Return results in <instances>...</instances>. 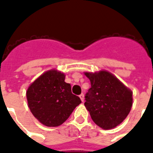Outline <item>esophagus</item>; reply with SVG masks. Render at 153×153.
<instances>
[{"mask_svg":"<svg viewBox=\"0 0 153 153\" xmlns=\"http://www.w3.org/2000/svg\"><path fill=\"white\" fill-rule=\"evenodd\" d=\"M79 97H80V98H81V101H82V102H84V99H85V95H84L83 94H81L79 95Z\"/></svg>","mask_w":153,"mask_h":153,"instance_id":"obj_1","label":"esophagus"}]
</instances>
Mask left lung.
Segmentation results:
<instances>
[{
	"label": "left lung",
	"mask_w": 153,
	"mask_h": 153,
	"mask_svg": "<svg viewBox=\"0 0 153 153\" xmlns=\"http://www.w3.org/2000/svg\"><path fill=\"white\" fill-rule=\"evenodd\" d=\"M85 74L91 83L85 97V105L93 121L102 129L114 128L131 109L132 92L107 71Z\"/></svg>",
	"instance_id": "1"
}]
</instances>
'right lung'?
I'll return each instance as SVG.
<instances>
[{
	"label": "right lung",
	"instance_id": "obj_1",
	"mask_svg": "<svg viewBox=\"0 0 153 153\" xmlns=\"http://www.w3.org/2000/svg\"><path fill=\"white\" fill-rule=\"evenodd\" d=\"M65 75L52 69L44 72L26 92L28 106L33 115L47 127H58L66 121L81 101L72 94Z\"/></svg>",
	"mask_w": 153,
	"mask_h": 153
}]
</instances>
